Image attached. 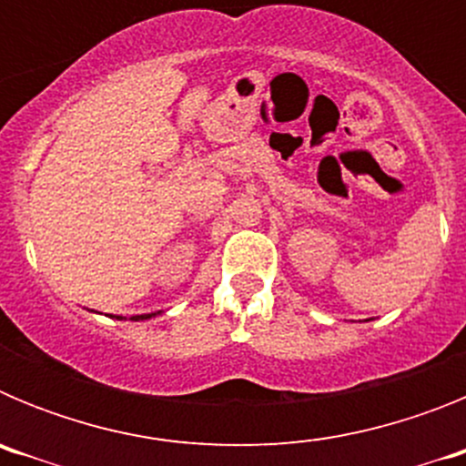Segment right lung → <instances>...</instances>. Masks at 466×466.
I'll return each instance as SVG.
<instances>
[{"label": "right lung", "mask_w": 466, "mask_h": 466, "mask_svg": "<svg viewBox=\"0 0 466 466\" xmlns=\"http://www.w3.org/2000/svg\"><path fill=\"white\" fill-rule=\"evenodd\" d=\"M158 315V312H149V315H135V317H130V319H133V322H139V319H151V317H156ZM116 319H126V317H116Z\"/></svg>", "instance_id": "obj_1"}]
</instances>
